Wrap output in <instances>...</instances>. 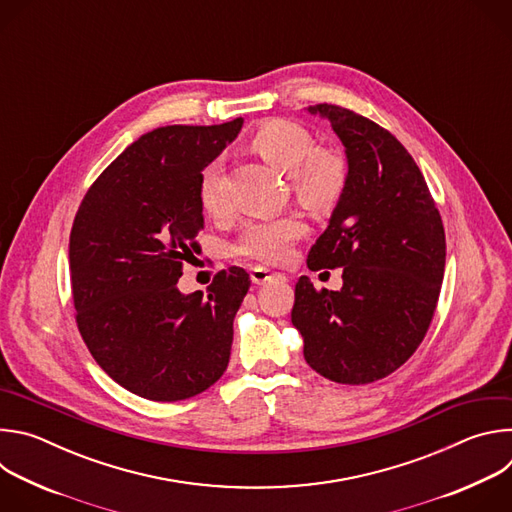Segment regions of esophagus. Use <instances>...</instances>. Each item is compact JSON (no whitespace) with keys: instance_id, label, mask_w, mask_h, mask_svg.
<instances>
[{"instance_id":"34e87169","label":"esophagus","mask_w":512,"mask_h":512,"mask_svg":"<svg viewBox=\"0 0 512 512\" xmlns=\"http://www.w3.org/2000/svg\"><path fill=\"white\" fill-rule=\"evenodd\" d=\"M277 279H283V275L277 273V271H271V269H267V267L257 265V267L251 269V281L257 283V285L267 283V281H277Z\"/></svg>"}]
</instances>
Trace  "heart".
I'll return each mask as SVG.
<instances>
[{
    "mask_svg": "<svg viewBox=\"0 0 512 512\" xmlns=\"http://www.w3.org/2000/svg\"><path fill=\"white\" fill-rule=\"evenodd\" d=\"M249 150L277 172L287 174L291 194L306 208H332L348 186L350 172L344 156L328 148H314V137L298 123L275 119L259 125L249 137ZM198 202L212 218H221L227 210L214 166L200 176ZM304 231L306 225L298 212L259 218L243 227L233 249L259 263H285Z\"/></svg>",
    "mask_w": 512,
    "mask_h": 512,
    "instance_id": "b5f03b06",
    "label": "heart"
}]
</instances>
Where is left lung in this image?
<instances>
[{
	"label": "left lung",
	"instance_id": "left-lung-1",
	"mask_svg": "<svg viewBox=\"0 0 512 512\" xmlns=\"http://www.w3.org/2000/svg\"><path fill=\"white\" fill-rule=\"evenodd\" d=\"M344 143L348 186L310 249L312 271L342 267V287L296 283L291 322L304 356L342 385L385 379L417 350L431 324L446 267V233L421 170L375 121L338 105H312Z\"/></svg>",
	"mask_w": 512,
	"mask_h": 512
}]
</instances>
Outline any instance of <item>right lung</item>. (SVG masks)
<instances>
[{"label": "right lung", "instance_id": "1", "mask_svg": "<svg viewBox=\"0 0 512 512\" xmlns=\"http://www.w3.org/2000/svg\"><path fill=\"white\" fill-rule=\"evenodd\" d=\"M223 125H166L141 135L87 190L68 261L79 332L99 367L150 401H182L223 377L233 320L251 287L243 267L184 296L176 283L200 249L202 170L237 137Z\"/></svg>", "mask_w": 512, "mask_h": 512}]
</instances>
